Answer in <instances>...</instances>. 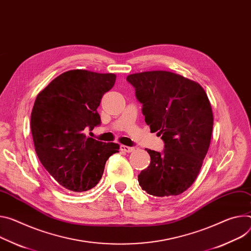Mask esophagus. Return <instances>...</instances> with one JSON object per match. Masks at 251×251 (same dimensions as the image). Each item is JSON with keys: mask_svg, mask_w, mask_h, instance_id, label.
<instances>
[{"mask_svg": "<svg viewBox=\"0 0 251 251\" xmlns=\"http://www.w3.org/2000/svg\"><path fill=\"white\" fill-rule=\"evenodd\" d=\"M121 150L127 152V153H130V152H133L135 150L134 147H130V146H125V145H122L121 146Z\"/></svg>", "mask_w": 251, "mask_h": 251, "instance_id": "esophagus-1", "label": "esophagus"}]
</instances>
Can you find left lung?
I'll return each mask as SVG.
<instances>
[{
  "label": "left lung",
  "mask_w": 251,
  "mask_h": 251,
  "mask_svg": "<svg viewBox=\"0 0 251 251\" xmlns=\"http://www.w3.org/2000/svg\"><path fill=\"white\" fill-rule=\"evenodd\" d=\"M126 80L135 88L146 124L164 142L162 152L146 149L151 160L138 175L139 185L153 196L181 194L195 181L210 145L213 114L207 94L198 83L167 71Z\"/></svg>",
  "instance_id": "8db88e82"
}]
</instances>
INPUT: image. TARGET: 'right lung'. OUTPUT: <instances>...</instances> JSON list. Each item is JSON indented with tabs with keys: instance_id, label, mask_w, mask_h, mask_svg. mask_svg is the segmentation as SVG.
<instances>
[{
	"instance_id": "1",
	"label": "right lung",
	"mask_w": 251,
	"mask_h": 251,
	"mask_svg": "<svg viewBox=\"0 0 251 251\" xmlns=\"http://www.w3.org/2000/svg\"><path fill=\"white\" fill-rule=\"evenodd\" d=\"M116 75L71 70L55 78L38 94L31 130L39 160L64 188L83 192L96 186L116 143L87 137L101 124L97 108Z\"/></svg>"
}]
</instances>
